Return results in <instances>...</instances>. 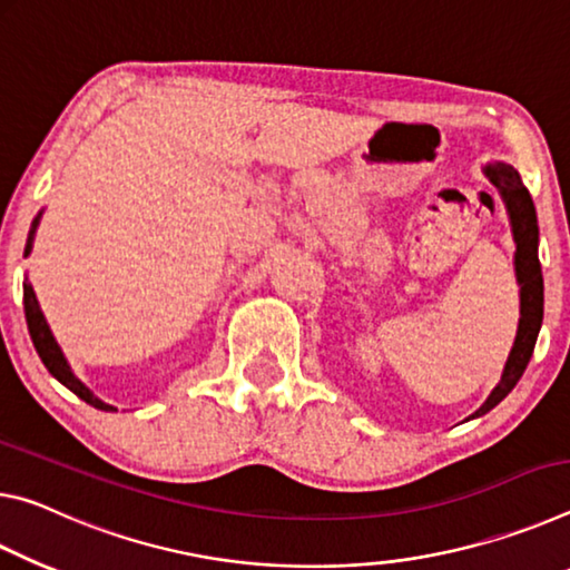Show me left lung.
I'll return each mask as SVG.
<instances>
[{
	"label": "left lung",
	"mask_w": 570,
	"mask_h": 570,
	"mask_svg": "<svg viewBox=\"0 0 570 570\" xmlns=\"http://www.w3.org/2000/svg\"><path fill=\"white\" fill-rule=\"evenodd\" d=\"M484 176L498 186L502 202H505L512 239H515V277L520 285V323L518 335L512 343V351L502 371L500 384L492 389L488 401L478 409L474 416L488 414L495 409L502 399H505L525 371L530 356H533L540 323H543V273H540L538 259V217L535 204L522 184L520 174L508 164H488L484 166Z\"/></svg>",
	"instance_id": "8db88e82"
}]
</instances>
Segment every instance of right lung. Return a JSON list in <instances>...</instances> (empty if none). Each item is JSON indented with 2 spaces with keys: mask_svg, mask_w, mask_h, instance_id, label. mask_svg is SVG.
Wrapping results in <instances>:
<instances>
[{
  "mask_svg": "<svg viewBox=\"0 0 570 570\" xmlns=\"http://www.w3.org/2000/svg\"><path fill=\"white\" fill-rule=\"evenodd\" d=\"M40 217L42 212L37 214L35 222H32V229L30 235H27V245H24V257L30 255L32 252V242H35V232H37V224H40ZM24 318H27V328H30V335H32V343L37 353H40V358L45 363V368H48L55 379L60 381L62 386H68L75 396H80L86 404L100 409V412H118L116 406L106 404V401H100L92 391L82 384V381L75 376L68 358L62 356V351L58 346V341L52 338L50 333V325L48 321H45V315L40 311V305H37V297H35V291L30 283H24Z\"/></svg>",
  "mask_w": 570,
  "mask_h": 570,
  "instance_id": "add662e5",
  "label": "right lung"
}]
</instances>
